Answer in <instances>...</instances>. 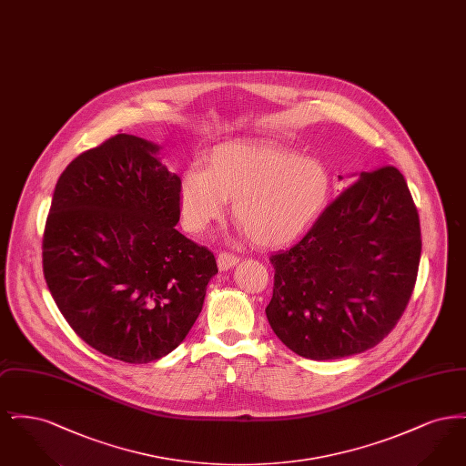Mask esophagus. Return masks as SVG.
<instances>
[{"mask_svg":"<svg viewBox=\"0 0 466 466\" xmlns=\"http://www.w3.org/2000/svg\"><path fill=\"white\" fill-rule=\"evenodd\" d=\"M217 264L220 267V270H228V268H232V267L239 264V258L236 255H230V253H220Z\"/></svg>","mask_w":466,"mask_h":466,"instance_id":"esophagus-1","label":"esophagus"}]
</instances>
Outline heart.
Wrapping results in <instances>:
<instances>
[{"label":"heart","instance_id":"heart-1","mask_svg":"<svg viewBox=\"0 0 466 466\" xmlns=\"http://www.w3.org/2000/svg\"><path fill=\"white\" fill-rule=\"evenodd\" d=\"M333 177L325 162L272 141L217 145L204 169H187L177 185V208L188 232L199 234L225 213L232 200L234 220L260 246H285L327 211Z\"/></svg>","mask_w":466,"mask_h":466}]
</instances>
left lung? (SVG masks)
I'll return each instance as SVG.
<instances>
[{
  "label": "left lung",
  "instance_id": "8db88e82",
  "mask_svg": "<svg viewBox=\"0 0 466 466\" xmlns=\"http://www.w3.org/2000/svg\"><path fill=\"white\" fill-rule=\"evenodd\" d=\"M420 258V217L405 177L393 166L363 171L300 243L270 257L268 325L309 360L363 353L397 325Z\"/></svg>",
  "mask_w": 466,
  "mask_h": 466
}]
</instances>
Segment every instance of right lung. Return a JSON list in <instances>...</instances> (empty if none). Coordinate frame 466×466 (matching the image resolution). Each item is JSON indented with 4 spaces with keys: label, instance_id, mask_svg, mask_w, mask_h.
Returning <instances> with one entry per match:
<instances>
[{
    "label": "right lung",
    "instance_id": "right-lung-1",
    "mask_svg": "<svg viewBox=\"0 0 466 466\" xmlns=\"http://www.w3.org/2000/svg\"><path fill=\"white\" fill-rule=\"evenodd\" d=\"M162 147L116 134L69 162L44 234L46 287L90 348L150 363L183 342L202 310L215 255L177 232L179 177Z\"/></svg>",
    "mask_w": 466,
    "mask_h": 466
}]
</instances>
